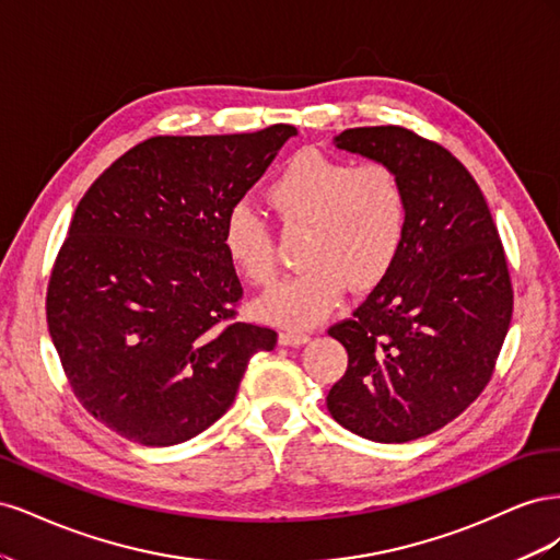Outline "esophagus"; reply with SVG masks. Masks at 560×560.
<instances>
[{
	"mask_svg": "<svg viewBox=\"0 0 560 560\" xmlns=\"http://www.w3.org/2000/svg\"><path fill=\"white\" fill-rule=\"evenodd\" d=\"M308 334H303V331H290V329H287V331H280V343L282 346H303V343H306L308 341Z\"/></svg>",
	"mask_w": 560,
	"mask_h": 560,
	"instance_id": "esophagus-1",
	"label": "esophagus"
}]
</instances>
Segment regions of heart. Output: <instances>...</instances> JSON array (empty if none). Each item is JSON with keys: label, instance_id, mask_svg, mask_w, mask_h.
Listing matches in <instances>:
<instances>
[{"label": "heart", "instance_id": "b5f03b06", "mask_svg": "<svg viewBox=\"0 0 560 560\" xmlns=\"http://www.w3.org/2000/svg\"><path fill=\"white\" fill-rule=\"evenodd\" d=\"M282 224L308 226L301 261L308 268L276 287L259 313L284 327H313L341 301L346 287L366 292L395 266L409 229V196L395 167L354 165L319 151H301L266 189ZM222 247L252 284L278 276V252L266 219L247 202L229 208Z\"/></svg>", "mask_w": 560, "mask_h": 560}]
</instances>
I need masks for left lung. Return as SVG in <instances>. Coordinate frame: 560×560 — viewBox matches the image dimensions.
<instances>
[{
	"label": "left lung",
	"instance_id": "obj_1",
	"mask_svg": "<svg viewBox=\"0 0 560 560\" xmlns=\"http://www.w3.org/2000/svg\"><path fill=\"white\" fill-rule=\"evenodd\" d=\"M336 147L395 167L409 229L389 273L329 336L348 369L331 418L371 442L442 430L488 385L510 331L514 290L479 184L442 144L401 126L350 128Z\"/></svg>",
	"mask_w": 560,
	"mask_h": 560
}]
</instances>
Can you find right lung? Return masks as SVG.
Segmentation results:
<instances>
[{"label":"right lung","instance_id":"add662e5","mask_svg":"<svg viewBox=\"0 0 560 560\" xmlns=\"http://www.w3.org/2000/svg\"><path fill=\"white\" fill-rule=\"evenodd\" d=\"M292 135H159L79 200L50 270L48 331L83 409L128 442L173 446L208 430L252 354L276 348L273 329L235 319L243 287L222 224Z\"/></svg>","mask_w":560,"mask_h":560}]
</instances>
